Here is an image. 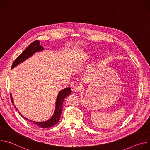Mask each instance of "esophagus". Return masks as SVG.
I'll list each match as a JSON object with an SVG mask.
<instances>
[{
    "instance_id": "1",
    "label": "esophagus",
    "mask_w": 150,
    "mask_h": 150,
    "mask_svg": "<svg viewBox=\"0 0 150 150\" xmlns=\"http://www.w3.org/2000/svg\"><path fill=\"white\" fill-rule=\"evenodd\" d=\"M82 89V87L81 86H79V85H76V86H75L73 88V90L75 93H78L79 91H80Z\"/></svg>"
}]
</instances>
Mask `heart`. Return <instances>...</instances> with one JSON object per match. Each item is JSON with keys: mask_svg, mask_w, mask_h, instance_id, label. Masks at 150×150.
<instances>
[{"mask_svg": "<svg viewBox=\"0 0 150 150\" xmlns=\"http://www.w3.org/2000/svg\"><path fill=\"white\" fill-rule=\"evenodd\" d=\"M91 57V54L90 53H85L83 54V56H82V59H80L78 62V64L79 63H83V62H84L85 60H87L88 59H89L90 57Z\"/></svg>", "mask_w": 150, "mask_h": 150, "instance_id": "1", "label": "heart"}]
</instances>
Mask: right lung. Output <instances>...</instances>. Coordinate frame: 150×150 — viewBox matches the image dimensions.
<instances>
[{
    "instance_id": "1",
    "label": "right lung",
    "mask_w": 150,
    "mask_h": 150,
    "mask_svg": "<svg viewBox=\"0 0 150 150\" xmlns=\"http://www.w3.org/2000/svg\"><path fill=\"white\" fill-rule=\"evenodd\" d=\"M43 50H44L43 47H42L40 45V42L38 40L33 41L26 48V49L22 53H21L20 55H19L16 58V59L15 60V61L13 62V63L12 64L11 68L13 69V68H15L16 66L19 65V63H22L25 60L27 59H28V57L31 56L33 54H34V53H35L37 52L42 51ZM71 93H72V91H71V88H69V87H67L59 92V93L58 94V96L57 97V98H56V108H55L54 113L53 116L50 119H49L47 121L41 122H34V121H31V120H30V121L32 122L33 123H34V124L37 125V126L41 127V128L50 127H52L53 126L55 125L56 124H57L60 120V115L62 114V105H63V101L67 96H69L71 94ZM11 101H12V103L13 104V99H12L11 94ZM15 108H16V107H15ZM19 114L21 115V116L24 117L21 113H19ZM24 118L27 120H28V119H27L25 117H24Z\"/></svg>"
}]
</instances>
